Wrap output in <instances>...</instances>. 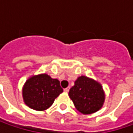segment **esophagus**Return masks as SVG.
<instances>
[{"instance_id":"1","label":"esophagus","mask_w":133,"mask_h":133,"mask_svg":"<svg viewBox=\"0 0 133 133\" xmlns=\"http://www.w3.org/2000/svg\"><path fill=\"white\" fill-rule=\"evenodd\" d=\"M69 91V87H66V88H65L64 89V92H68Z\"/></svg>"}]
</instances>
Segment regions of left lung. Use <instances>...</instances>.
<instances>
[{"label":"left lung","instance_id":"1","mask_svg":"<svg viewBox=\"0 0 133 133\" xmlns=\"http://www.w3.org/2000/svg\"><path fill=\"white\" fill-rule=\"evenodd\" d=\"M69 95L75 108L84 115L99 110L105 98L101 85L86 76H81L75 81V85L69 89Z\"/></svg>","mask_w":133,"mask_h":133}]
</instances>
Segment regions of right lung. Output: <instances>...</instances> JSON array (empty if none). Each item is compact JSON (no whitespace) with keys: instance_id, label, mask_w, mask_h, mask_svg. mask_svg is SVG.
Instances as JSON below:
<instances>
[{"instance_id":"right-lung-1","label":"right lung","mask_w":133,"mask_h":133,"mask_svg":"<svg viewBox=\"0 0 133 133\" xmlns=\"http://www.w3.org/2000/svg\"><path fill=\"white\" fill-rule=\"evenodd\" d=\"M62 92L58 80L46 74L38 75L26 81L23 88V101L31 109L43 111L48 109Z\"/></svg>"}]
</instances>
